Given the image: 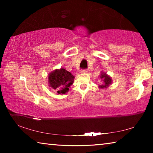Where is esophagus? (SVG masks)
<instances>
[{"label":"esophagus","mask_w":153,"mask_h":153,"mask_svg":"<svg viewBox=\"0 0 153 153\" xmlns=\"http://www.w3.org/2000/svg\"><path fill=\"white\" fill-rule=\"evenodd\" d=\"M87 72H88V70L86 69H82V70H81V73H82V74L87 73Z\"/></svg>","instance_id":"esophagus-1"}]
</instances>
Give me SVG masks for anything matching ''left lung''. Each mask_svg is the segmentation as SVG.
<instances>
[{
    "label": "left lung",
    "mask_w": 153,
    "mask_h": 153,
    "mask_svg": "<svg viewBox=\"0 0 153 153\" xmlns=\"http://www.w3.org/2000/svg\"><path fill=\"white\" fill-rule=\"evenodd\" d=\"M100 78L102 79V84L100 85L99 87L100 88H107L109 84L111 83V77L107 76L105 73H102L101 76H100Z\"/></svg>",
    "instance_id": "left-lung-1"
}]
</instances>
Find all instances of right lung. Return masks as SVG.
<instances>
[{
  "instance_id": "1",
  "label": "right lung",
  "mask_w": 153,
  "mask_h": 153,
  "mask_svg": "<svg viewBox=\"0 0 153 153\" xmlns=\"http://www.w3.org/2000/svg\"><path fill=\"white\" fill-rule=\"evenodd\" d=\"M74 79L73 75L63 68L56 69L48 76L50 86L59 94H65L69 90V87L73 84Z\"/></svg>"
}]
</instances>
